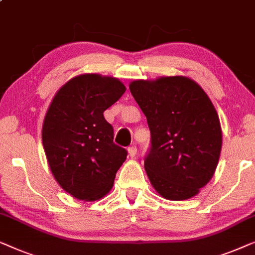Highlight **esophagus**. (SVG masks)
<instances>
[{
  "mask_svg": "<svg viewBox=\"0 0 255 255\" xmlns=\"http://www.w3.org/2000/svg\"><path fill=\"white\" fill-rule=\"evenodd\" d=\"M136 152H137V149H136V146H129L128 148V155L131 157H135L136 156Z\"/></svg>",
  "mask_w": 255,
  "mask_h": 255,
  "instance_id": "34e87169",
  "label": "esophagus"
}]
</instances>
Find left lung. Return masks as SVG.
I'll list each match as a JSON object with an SVG mask.
<instances>
[{
	"instance_id": "obj_1",
	"label": "left lung",
	"mask_w": 255,
	"mask_h": 255,
	"mask_svg": "<svg viewBox=\"0 0 255 255\" xmlns=\"http://www.w3.org/2000/svg\"><path fill=\"white\" fill-rule=\"evenodd\" d=\"M129 90L151 132L144 168L152 187L171 201L198 195L213 178L222 150L220 118L210 98L186 76L136 80Z\"/></svg>"
}]
</instances>
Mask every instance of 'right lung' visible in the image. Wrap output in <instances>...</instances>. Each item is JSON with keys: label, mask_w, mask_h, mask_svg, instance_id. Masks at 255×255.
Segmentation results:
<instances>
[{"label": "right lung", "mask_w": 255, "mask_h": 255, "mask_svg": "<svg viewBox=\"0 0 255 255\" xmlns=\"http://www.w3.org/2000/svg\"><path fill=\"white\" fill-rule=\"evenodd\" d=\"M125 91L116 77L82 74L52 99L42 124V145L53 177L75 199H103L126 160V149L114 144L113 127L104 118Z\"/></svg>", "instance_id": "obj_1"}]
</instances>
